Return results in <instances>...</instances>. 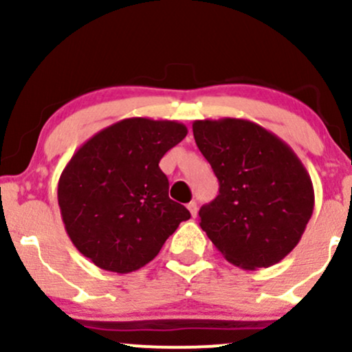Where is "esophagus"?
I'll return each mask as SVG.
<instances>
[{
    "instance_id": "obj_1",
    "label": "esophagus",
    "mask_w": 352,
    "mask_h": 352,
    "mask_svg": "<svg viewBox=\"0 0 352 352\" xmlns=\"http://www.w3.org/2000/svg\"><path fill=\"white\" fill-rule=\"evenodd\" d=\"M187 208H188L190 215H192V217L197 215V204H195V201H190V204L187 205Z\"/></svg>"
}]
</instances>
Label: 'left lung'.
<instances>
[{
    "label": "left lung",
    "mask_w": 352,
    "mask_h": 352,
    "mask_svg": "<svg viewBox=\"0 0 352 352\" xmlns=\"http://www.w3.org/2000/svg\"><path fill=\"white\" fill-rule=\"evenodd\" d=\"M197 147L220 193L200 208V227L232 265H276L300 243L314 208L308 170L285 140L261 125L225 117L195 120Z\"/></svg>",
    "instance_id": "1"
}]
</instances>
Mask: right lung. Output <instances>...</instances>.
I'll return each instance as SVG.
<instances>
[{
    "mask_svg": "<svg viewBox=\"0 0 352 352\" xmlns=\"http://www.w3.org/2000/svg\"><path fill=\"white\" fill-rule=\"evenodd\" d=\"M177 120L131 117L86 140L64 167L58 201L72 245L100 270L131 273L190 218L168 199L160 159L184 140Z\"/></svg>",
    "mask_w": 352,
    "mask_h": 352,
    "instance_id": "add662e5",
    "label": "right lung"
}]
</instances>
